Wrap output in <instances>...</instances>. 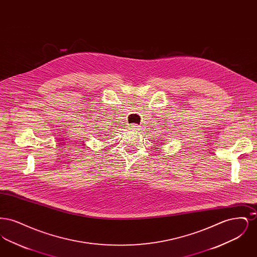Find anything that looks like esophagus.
Segmentation results:
<instances>
[{
  "instance_id": "esophagus-1",
  "label": "esophagus",
  "mask_w": 257,
  "mask_h": 257,
  "mask_svg": "<svg viewBox=\"0 0 257 257\" xmlns=\"http://www.w3.org/2000/svg\"><path fill=\"white\" fill-rule=\"evenodd\" d=\"M130 128H132V129H134V130H138V129H139V126L136 125V124H133V125L130 126Z\"/></svg>"
}]
</instances>
